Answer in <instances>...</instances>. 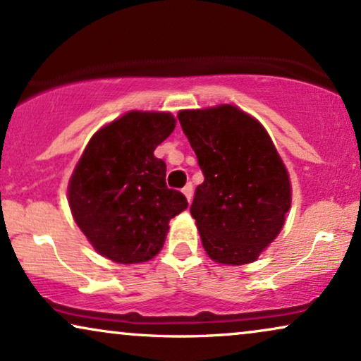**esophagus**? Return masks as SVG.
Listing matches in <instances>:
<instances>
[{
	"label": "esophagus",
	"instance_id": "1",
	"mask_svg": "<svg viewBox=\"0 0 361 361\" xmlns=\"http://www.w3.org/2000/svg\"><path fill=\"white\" fill-rule=\"evenodd\" d=\"M182 194L185 195V199H187V202H190L192 200V194H194V189H192V184H187L184 189H182Z\"/></svg>",
	"mask_w": 361,
	"mask_h": 361
}]
</instances>
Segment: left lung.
Segmentation results:
<instances>
[{
  "instance_id": "left-lung-1",
  "label": "left lung",
  "mask_w": 361,
  "mask_h": 361,
  "mask_svg": "<svg viewBox=\"0 0 361 361\" xmlns=\"http://www.w3.org/2000/svg\"><path fill=\"white\" fill-rule=\"evenodd\" d=\"M204 182L190 214L217 264L257 260L275 240L292 202L288 172L259 121L232 104L179 112Z\"/></svg>"
}]
</instances>
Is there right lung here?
<instances>
[{"label":"right lung","instance_id":"add662e5","mask_svg":"<svg viewBox=\"0 0 361 361\" xmlns=\"http://www.w3.org/2000/svg\"><path fill=\"white\" fill-rule=\"evenodd\" d=\"M176 128L171 112L130 111L92 135L69 179V207L96 252L116 264L159 254L187 199L166 185L154 151Z\"/></svg>","mask_w":361,"mask_h":361}]
</instances>
